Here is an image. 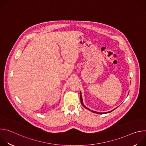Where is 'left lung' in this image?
<instances>
[{"mask_svg": "<svg viewBox=\"0 0 146 146\" xmlns=\"http://www.w3.org/2000/svg\"><path fill=\"white\" fill-rule=\"evenodd\" d=\"M80 100H81V105L84 106L86 109H88V110H91L90 109H89L88 108H87L86 106H84V103H83V102H82V95H81V91H80ZM114 110H111V111H109V112H108V113H110V112H111V111H113ZM92 112H94V113H97V114H103V113H98V112H96V111H93V110H91Z\"/></svg>", "mask_w": 146, "mask_h": 146, "instance_id": "1", "label": "left lung"}]
</instances>
